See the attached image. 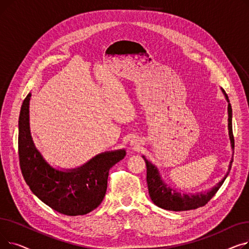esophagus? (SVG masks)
I'll use <instances>...</instances> for the list:
<instances>
[{"label": "esophagus", "mask_w": 249, "mask_h": 249, "mask_svg": "<svg viewBox=\"0 0 249 249\" xmlns=\"http://www.w3.org/2000/svg\"><path fill=\"white\" fill-rule=\"evenodd\" d=\"M131 146H132L133 148H138L139 142H138L137 139H132V140H131Z\"/></svg>", "instance_id": "1"}]
</instances>
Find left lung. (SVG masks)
<instances>
[{
	"instance_id": "obj_1",
	"label": "left lung",
	"mask_w": 249,
	"mask_h": 249,
	"mask_svg": "<svg viewBox=\"0 0 249 249\" xmlns=\"http://www.w3.org/2000/svg\"><path fill=\"white\" fill-rule=\"evenodd\" d=\"M223 93L228 101V129H229V137L231 141V146L234 149V136H233V131H232V108L231 105L229 103V99L227 94L225 93L224 89ZM143 160H145L146 163V171H147V176H146V180H147V186H148V192L149 196L152 200V202L159 206L160 208L165 209V210L169 211H188V210H195V209L200 208L205 206L209 201H210L215 194L218 192L220 187L223 184L226 177L228 176L232 161H230L229 164V169L228 173L225 176V178L222 179L217 186H215L211 191H209L205 194H200V195H196V196H190L189 195H184L176 193L173 191L171 188H166V185L162 181V179L160 177L158 168H156L153 164H151L144 156H143Z\"/></svg>"
}]
</instances>
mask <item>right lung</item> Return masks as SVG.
<instances>
[{
	"label": "right lung",
	"mask_w": 249,
	"mask_h": 249,
	"mask_svg": "<svg viewBox=\"0 0 249 249\" xmlns=\"http://www.w3.org/2000/svg\"><path fill=\"white\" fill-rule=\"evenodd\" d=\"M23 101L19 116L18 154L22 176L38 199L54 211L85 215L103 201L107 191L109 169L123 160L124 149L101 153L82 167L61 172L51 167L33 143L29 127V101Z\"/></svg>",
	"instance_id": "right-lung-1"
}]
</instances>
